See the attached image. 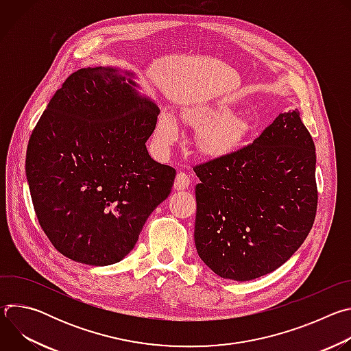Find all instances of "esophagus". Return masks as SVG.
Returning a JSON list of instances; mask_svg holds the SVG:
<instances>
[{"mask_svg":"<svg viewBox=\"0 0 351 351\" xmlns=\"http://www.w3.org/2000/svg\"><path fill=\"white\" fill-rule=\"evenodd\" d=\"M189 184H190V178H189V175L187 173H184V172H179L178 175H176V179H175V190H184L186 187H189Z\"/></svg>","mask_w":351,"mask_h":351,"instance_id":"1","label":"esophagus"}]
</instances>
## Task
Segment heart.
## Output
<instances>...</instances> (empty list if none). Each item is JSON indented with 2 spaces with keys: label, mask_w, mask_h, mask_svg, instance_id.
Segmentation results:
<instances>
[{
  "label": "heart",
  "mask_w": 351,
  "mask_h": 351,
  "mask_svg": "<svg viewBox=\"0 0 351 351\" xmlns=\"http://www.w3.org/2000/svg\"><path fill=\"white\" fill-rule=\"evenodd\" d=\"M187 125L198 130L197 147L208 158H228L237 153L250 132L248 121L232 114L230 106L218 103L214 106L190 107L183 111ZM180 137L178 118L168 110H162L156 126V143L161 152H168Z\"/></svg>",
  "instance_id": "heart-1"
}]
</instances>
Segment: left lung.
I'll use <instances>...</instances> for the list:
<instances>
[{
	"instance_id": "8db88e82",
	"label": "left lung",
	"mask_w": 351,
	"mask_h": 351,
	"mask_svg": "<svg viewBox=\"0 0 351 351\" xmlns=\"http://www.w3.org/2000/svg\"><path fill=\"white\" fill-rule=\"evenodd\" d=\"M315 145L297 110L228 158L197 165V253L237 282L283 265L308 236L318 203Z\"/></svg>"
}]
</instances>
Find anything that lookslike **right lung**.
<instances>
[{"mask_svg": "<svg viewBox=\"0 0 351 351\" xmlns=\"http://www.w3.org/2000/svg\"><path fill=\"white\" fill-rule=\"evenodd\" d=\"M134 79L112 66L72 73L27 144L26 178L40 226L61 254L82 264L123 260L176 176L147 152L160 108Z\"/></svg>", "mask_w": 351, "mask_h": 351, "instance_id": "add662e5", "label": "right lung"}]
</instances>
